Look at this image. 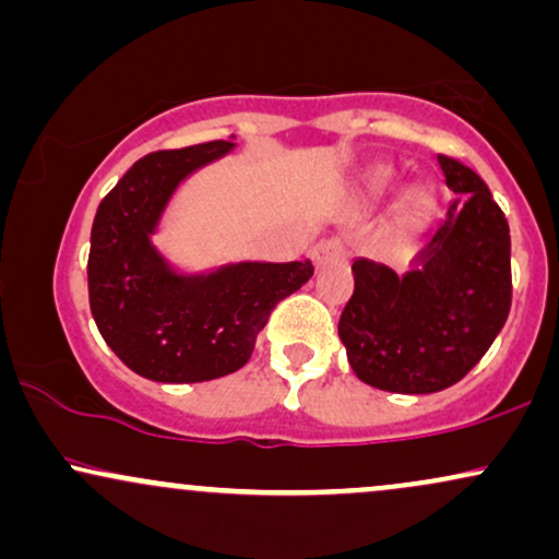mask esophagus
I'll list each match as a JSON object with an SVG mask.
<instances>
[{
	"mask_svg": "<svg viewBox=\"0 0 559 559\" xmlns=\"http://www.w3.org/2000/svg\"><path fill=\"white\" fill-rule=\"evenodd\" d=\"M346 258V247L338 239H325L320 241L316 249H312V260H316L318 267L329 265L333 260H344Z\"/></svg>",
	"mask_w": 559,
	"mask_h": 559,
	"instance_id": "obj_1",
	"label": "esophagus"
}]
</instances>
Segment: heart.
<instances>
[{"label":"heart","mask_w":559,"mask_h":559,"mask_svg":"<svg viewBox=\"0 0 559 559\" xmlns=\"http://www.w3.org/2000/svg\"><path fill=\"white\" fill-rule=\"evenodd\" d=\"M391 181H394V170L386 168V165H373V168L360 173V191L368 199H378L386 194ZM428 207H431V197L418 186L404 191L400 199V217L404 226H420Z\"/></svg>","instance_id":"1"}]
</instances>
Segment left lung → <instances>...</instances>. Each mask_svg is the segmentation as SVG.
I'll list each match as a JSON object with an SVG mask.
<instances>
[{"label": "left lung", "mask_w": 559, "mask_h": 559, "mask_svg": "<svg viewBox=\"0 0 559 559\" xmlns=\"http://www.w3.org/2000/svg\"><path fill=\"white\" fill-rule=\"evenodd\" d=\"M454 202L404 273L357 258L338 338L355 376L394 394L457 383L502 331L512 301L510 226L471 168L439 155Z\"/></svg>", "instance_id": "left-lung-1"}]
</instances>
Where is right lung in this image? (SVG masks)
I'll use <instances>...</instances> for the list:
<instances>
[{
	"mask_svg": "<svg viewBox=\"0 0 559 559\" xmlns=\"http://www.w3.org/2000/svg\"><path fill=\"white\" fill-rule=\"evenodd\" d=\"M234 150V141H207L141 157L96 210L92 316L115 355L150 381L199 383L236 373L273 307L316 273L312 260L186 267L157 247L181 186Z\"/></svg>",
	"mask_w": 559,
	"mask_h": 559,
	"instance_id": "obj_1",
	"label": "right lung"
}]
</instances>
